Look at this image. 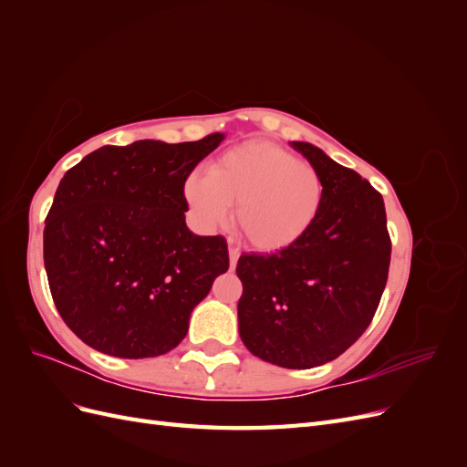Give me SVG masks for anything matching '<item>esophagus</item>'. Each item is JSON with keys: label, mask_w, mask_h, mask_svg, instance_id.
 I'll use <instances>...</instances> for the list:
<instances>
[{"label": "esophagus", "mask_w": 467, "mask_h": 467, "mask_svg": "<svg viewBox=\"0 0 467 467\" xmlns=\"http://www.w3.org/2000/svg\"><path fill=\"white\" fill-rule=\"evenodd\" d=\"M237 259H239V251L235 247H230V266L232 268L237 266Z\"/></svg>", "instance_id": "esophagus-1"}]
</instances>
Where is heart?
I'll use <instances>...</instances> for the list:
<instances>
[{"instance_id":"heart-1","label":"heart","mask_w":467,"mask_h":467,"mask_svg":"<svg viewBox=\"0 0 467 467\" xmlns=\"http://www.w3.org/2000/svg\"><path fill=\"white\" fill-rule=\"evenodd\" d=\"M317 169L271 142H245L210 163L208 175L191 173L182 199L192 218L212 230L230 218L249 244L263 253H280L312 232L323 206Z\"/></svg>"}]
</instances>
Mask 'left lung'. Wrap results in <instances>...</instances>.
Here are the masks:
<instances>
[{
    "label": "left lung",
    "instance_id": "obj_1",
    "mask_svg": "<svg viewBox=\"0 0 467 467\" xmlns=\"http://www.w3.org/2000/svg\"><path fill=\"white\" fill-rule=\"evenodd\" d=\"M323 181L317 222L298 245L244 253L235 273L239 337L251 355L306 370L335 360L368 327L386 288L391 244L384 199L309 142H290Z\"/></svg>",
    "mask_w": 467,
    "mask_h": 467
}]
</instances>
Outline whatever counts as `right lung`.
<instances>
[{
    "mask_svg": "<svg viewBox=\"0 0 467 467\" xmlns=\"http://www.w3.org/2000/svg\"><path fill=\"white\" fill-rule=\"evenodd\" d=\"M223 140H138L86 155L60 181L45 228V268L66 325L119 358L173 350L230 266L222 235L187 228L182 182Z\"/></svg>",
    "mask_w": 467,
    "mask_h": 467,
    "instance_id": "1",
    "label": "right lung"
}]
</instances>
